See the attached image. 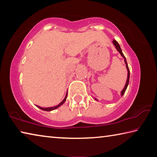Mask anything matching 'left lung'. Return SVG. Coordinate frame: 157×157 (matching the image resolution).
<instances>
[{"mask_svg": "<svg viewBox=\"0 0 157 157\" xmlns=\"http://www.w3.org/2000/svg\"><path fill=\"white\" fill-rule=\"evenodd\" d=\"M112 43H113V44L114 45V46H115V48H116V50H118V51L119 52H120V54H121V56L124 58V63H125V64H126V68H127V78L126 83H125V85H124V86L123 89L122 90L121 92V96H123V95H124V92H125V91H126L127 88V86H128V84H129V75H130V73H129V67H128V65H127V63L126 58H125V57L124 56V55H123V52H122V50H121V46H120V45H119V44H118V42H117L116 40H113ZM94 99H95V100H97V101L98 100L97 99V98H94Z\"/></svg>", "mask_w": 157, "mask_h": 157, "instance_id": "obj_1", "label": "left lung"}]
</instances>
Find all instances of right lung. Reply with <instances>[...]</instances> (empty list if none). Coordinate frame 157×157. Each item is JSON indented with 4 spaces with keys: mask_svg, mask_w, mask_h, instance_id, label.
<instances>
[{
    "mask_svg": "<svg viewBox=\"0 0 157 157\" xmlns=\"http://www.w3.org/2000/svg\"><path fill=\"white\" fill-rule=\"evenodd\" d=\"M67 93L68 92H66V96H65V98H64V99H63L62 102H61L59 104H58L57 105H56V106H54V107H40V106H38L37 105L36 107H38V108H39V109H41V110H43V111H52V110H55V109H57L58 107H59L61 105H62L63 103L65 102V101H66V98H67Z\"/></svg>",
    "mask_w": 157,
    "mask_h": 157,
    "instance_id": "1",
    "label": "right lung"
}]
</instances>
